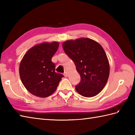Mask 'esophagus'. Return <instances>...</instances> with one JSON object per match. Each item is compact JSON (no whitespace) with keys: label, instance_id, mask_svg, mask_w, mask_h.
Listing matches in <instances>:
<instances>
[{"label":"esophagus","instance_id":"esophagus-1","mask_svg":"<svg viewBox=\"0 0 135 135\" xmlns=\"http://www.w3.org/2000/svg\"><path fill=\"white\" fill-rule=\"evenodd\" d=\"M64 76H65V77H67V76H68V73H67V72L64 73Z\"/></svg>","mask_w":135,"mask_h":135}]
</instances>
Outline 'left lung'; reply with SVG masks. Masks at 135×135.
<instances>
[{
    "mask_svg": "<svg viewBox=\"0 0 135 135\" xmlns=\"http://www.w3.org/2000/svg\"><path fill=\"white\" fill-rule=\"evenodd\" d=\"M62 47L81 76V81L75 86L77 92L86 97L98 94L110 74V64L103 47L94 40L82 38L66 41Z\"/></svg>",
    "mask_w": 135,
    "mask_h": 135,
    "instance_id": "1",
    "label": "left lung"
}]
</instances>
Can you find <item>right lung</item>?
<instances>
[{
  "mask_svg": "<svg viewBox=\"0 0 135 135\" xmlns=\"http://www.w3.org/2000/svg\"><path fill=\"white\" fill-rule=\"evenodd\" d=\"M58 42H43L30 48L19 67L22 84L31 94L46 97L56 91L63 76L55 72L51 58L59 48Z\"/></svg>",
  "mask_w": 135,
  "mask_h": 135,
  "instance_id": "obj_1",
  "label": "right lung"
}]
</instances>
